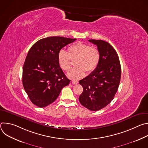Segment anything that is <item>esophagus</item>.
Listing matches in <instances>:
<instances>
[{
  "label": "esophagus",
  "instance_id": "1",
  "mask_svg": "<svg viewBox=\"0 0 148 148\" xmlns=\"http://www.w3.org/2000/svg\"><path fill=\"white\" fill-rule=\"evenodd\" d=\"M78 83V81H72V84H74V85H75V84H77Z\"/></svg>",
  "mask_w": 148,
  "mask_h": 148
}]
</instances>
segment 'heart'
Segmentation results:
<instances>
[{"instance_id": "heart-1", "label": "heart", "mask_w": 148, "mask_h": 148, "mask_svg": "<svg viewBox=\"0 0 148 148\" xmlns=\"http://www.w3.org/2000/svg\"><path fill=\"white\" fill-rule=\"evenodd\" d=\"M100 60V53L97 48L87 44L78 42L71 45L68 53L61 50L58 54V62L60 68L69 71L75 61L77 66L67 73V76L74 79H79L86 74L94 71L97 67Z\"/></svg>"}]
</instances>
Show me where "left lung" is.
I'll return each instance as SVG.
<instances>
[{"instance_id":"1","label":"left lung","mask_w":148,"mask_h":148,"mask_svg":"<svg viewBox=\"0 0 148 148\" xmlns=\"http://www.w3.org/2000/svg\"><path fill=\"white\" fill-rule=\"evenodd\" d=\"M97 45L100 60L96 69L79 81L83 91L79 97L82 105L90 111H98L108 105L118 91L121 68L117 53L108 42L88 40Z\"/></svg>"}]
</instances>
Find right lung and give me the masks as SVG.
I'll use <instances>...</instances> for the list:
<instances>
[{
  "label": "right lung",
  "instance_id": "add662e5",
  "mask_svg": "<svg viewBox=\"0 0 148 148\" xmlns=\"http://www.w3.org/2000/svg\"><path fill=\"white\" fill-rule=\"evenodd\" d=\"M76 38L54 36L42 38L30 48L26 58L22 82L32 102L43 108L53 103L62 88L68 86L67 78L58 62L61 49Z\"/></svg>",
  "mask_w": 148,
  "mask_h": 148
}]
</instances>
